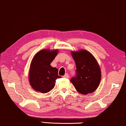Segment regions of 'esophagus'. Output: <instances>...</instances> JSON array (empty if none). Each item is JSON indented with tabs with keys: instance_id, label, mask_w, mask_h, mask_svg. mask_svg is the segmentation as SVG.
I'll use <instances>...</instances> for the list:
<instances>
[{
	"instance_id": "esophagus-1",
	"label": "esophagus",
	"mask_w": 126,
	"mask_h": 126,
	"mask_svg": "<svg viewBox=\"0 0 126 126\" xmlns=\"http://www.w3.org/2000/svg\"><path fill=\"white\" fill-rule=\"evenodd\" d=\"M63 77H64V78H68L69 77V76H68V73H66L64 75V76H63Z\"/></svg>"
}]
</instances>
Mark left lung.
<instances>
[{
    "instance_id": "left-lung-1",
    "label": "left lung",
    "mask_w": 126,
    "mask_h": 126,
    "mask_svg": "<svg viewBox=\"0 0 126 126\" xmlns=\"http://www.w3.org/2000/svg\"><path fill=\"white\" fill-rule=\"evenodd\" d=\"M71 55L76 64V75L71 79L76 90L87 94L94 92L99 85L101 71L97 61L86 50L72 51Z\"/></svg>"
}]
</instances>
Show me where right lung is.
<instances>
[{
  "label": "right lung",
  "mask_w": 126,
  "mask_h": 126,
  "mask_svg": "<svg viewBox=\"0 0 126 126\" xmlns=\"http://www.w3.org/2000/svg\"><path fill=\"white\" fill-rule=\"evenodd\" d=\"M58 50L43 49L35 55L30 64L29 81L36 91L43 94L49 92L55 85L56 80L61 78L58 70L50 63L58 54Z\"/></svg>",
  "instance_id": "add662e5"
}]
</instances>
